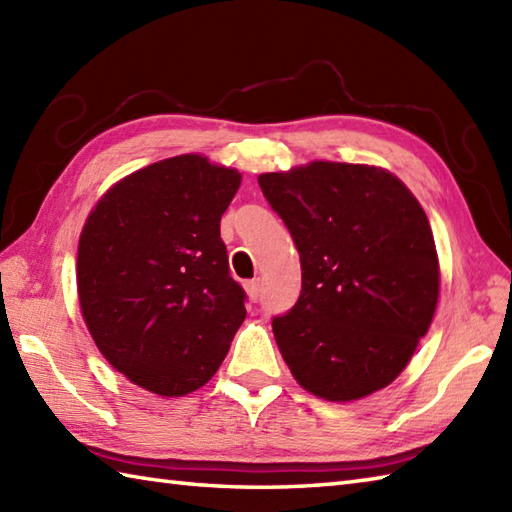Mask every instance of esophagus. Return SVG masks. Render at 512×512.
<instances>
[{"mask_svg":"<svg viewBox=\"0 0 512 512\" xmlns=\"http://www.w3.org/2000/svg\"><path fill=\"white\" fill-rule=\"evenodd\" d=\"M246 292H248L250 301H257L259 299V281H248Z\"/></svg>","mask_w":512,"mask_h":512,"instance_id":"obj_1","label":"esophagus"}]
</instances>
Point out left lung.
<instances>
[{
    "instance_id": "left-lung-1",
    "label": "left lung",
    "mask_w": 512,
    "mask_h": 512,
    "mask_svg": "<svg viewBox=\"0 0 512 512\" xmlns=\"http://www.w3.org/2000/svg\"><path fill=\"white\" fill-rule=\"evenodd\" d=\"M301 259V295L273 319L297 383L332 402L387 387L427 334L440 295L436 242L394 173L310 162L257 178Z\"/></svg>"
}]
</instances>
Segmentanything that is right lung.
Returning a JSON list of instances; mask_svg holds the SVG:
<instances>
[{
  "instance_id": "right-lung-1",
  "label": "right lung",
  "mask_w": 512,
  "mask_h": 512,
  "mask_svg": "<svg viewBox=\"0 0 512 512\" xmlns=\"http://www.w3.org/2000/svg\"><path fill=\"white\" fill-rule=\"evenodd\" d=\"M242 184L198 154L116 182L85 222L76 286L85 325L127 380L158 396L209 383L246 319L220 220Z\"/></svg>"
}]
</instances>
